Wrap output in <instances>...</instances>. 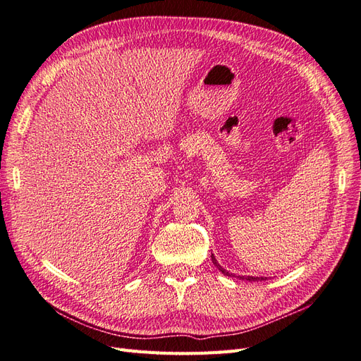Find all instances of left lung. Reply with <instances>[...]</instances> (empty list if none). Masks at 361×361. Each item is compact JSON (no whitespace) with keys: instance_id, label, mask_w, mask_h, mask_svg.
I'll use <instances>...</instances> for the list:
<instances>
[{"instance_id":"obj_1","label":"left lung","mask_w":361,"mask_h":361,"mask_svg":"<svg viewBox=\"0 0 361 361\" xmlns=\"http://www.w3.org/2000/svg\"><path fill=\"white\" fill-rule=\"evenodd\" d=\"M212 262H214V265L216 267V269H218L221 273L226 274V276H230V273H228L227 270H224L223 267H221V265L218 264V261L215 259V256H214V255H212ZM239 279H245V281H250V282L253 281V282H255V281H264V277H253V276H239Z\"/></svg>"}]
</instances>
